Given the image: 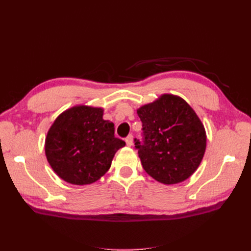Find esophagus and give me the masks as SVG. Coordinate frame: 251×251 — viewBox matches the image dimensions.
<instances>
[{
	"instance_id": "34e87169",
	"label": "esophagus",
	"mask_w": 251,
	"mask_h": 251,
	"mask_svg": "<svg viewBox=\"0 0 251 251\" xmlns=\"http://www.w3.org/2000/svg\"><path fill=\"white\" fill-rule=\"evenodd\" d=\"M126 143L127 147L133 146V136L132 135H128L127 137L126 138Z\"/></svg>"
}]
</instances>
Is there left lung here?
<instances>
[{
    "label": "left lung",
    "mask_w": 251,
    "mask_h": 251,
    "mask_svg": "<svg viewBox=\"0 0 251 251\" xmlns=\"http://www.w3.org/2000/svg\"><path fill=\"white\" fill-rule=\"evenodd\" d=\"M137 114L144 139H135V148L143 170L168 185L191 177L206 149V132L191 105L180 96L162 94Z\"/></svg>",
    "instance_id": "1"
}]
</instances>
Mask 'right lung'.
<instances>
[{"label": "right lung", "mask_w": 251, "mask_h": 251, "mask_svg": "<svg viewBox=\"0 0 251 251\" xmlns=\"http://www.w3.org/2000/svg\"><path fill=\"white\" fill-rule=\"evenodd\" d=\"M103 109L78 104L64 111L50 126L45 154L57 176L74 185L92 184L111 168L126 142L114 136Z\"/></svg>", "instance_id": "add662e5"}]
</instances>
